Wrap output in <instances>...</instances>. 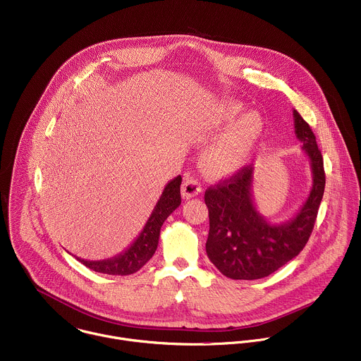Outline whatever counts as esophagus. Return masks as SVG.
Masks as SVG:
<instances>
[{"label": "esophagus", "instance_id": "34e87169", "mask_svg": "<svg viewBox=\"0 0 361 361\" xmlns=\"http://www.w3.org/2000/svg\"><path fill=\"white\" fill-rule=\"evenodd\" d=\"M202 192L200 182L193 175H186L182 183V195L185 199H190L197 196Z\"/></svg>", "mask_w": 361, "mask_h": 361}]
</instances>
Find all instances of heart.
<instances>
[{"label":"heart","instance_id":"heart-1","mask_svg":"<svg viewBox=\"0 0 361 361\" xmlns=\"http://www.w3.org/2000/svg\"><path fill=\"white\" fill-rule=\"evenodd\" d=\"M241 113L243 109L240 106L228 104L217 118V127L220 128L229 127L233 122L235 124L232 123L233 126L231 125L232 127L226 131V134L212 144L203 154L204 166L213 173L230 175L238 172L248 164L259 142L264 130L261 117L255 113H248L239 119L238 117Z\"/></svg>","mask_w":361,"mask_h":361}]
</instances>
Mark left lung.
Returning a JSON list of instances; mask_svg holds the SVG:
<instances>
[{"mask_svg": "<svg viewBox=\"0 0 361 361\" xmlns=\"http://www.w3.org/2000/svg\"><path fill=\"white\" fill-rule=\"evenodd\" d=\"M296 138L309 158L312 188L299 212L289 220L272 223L252 200V166L210 186L204 193L209 209L206 252L216 268L231 279H259L295 258L313 230L324 192L323 158L309 124L293 110Z\"/></svg>", "mask_w": 361, "mask_h": 361, "instance_id": "obj_1", "label": "left lung"}]
</instances>
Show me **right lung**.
I'll return each mask as SVG.
<instances>
[{
	"label": "right lung",
	"mask_w": 361,
	"mask_h": 361,
	"mask_svg": "<svg viewBox=\"0 0 361 361\" xmlns=\"http://www.w3.org/2000/svg\"><path fill=\"white\" fill-rule=\"evenodd\" d=\"M180 183L182 178L179 175L165 186L142 231L126 251L113 258L100 261H87L79 257L78 259L87 268L109 275H130L141 269L157 251L164 221L180 204Z\"/></svg>",
	"instance_id": "1"
}]
</instances>
